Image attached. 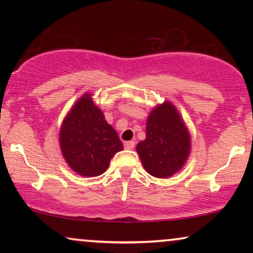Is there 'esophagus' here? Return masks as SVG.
<instances>
[{
	"label": "esophagus",
	"mask_w": 253,
	"mask_h": 253,
	"mask_svg": "<svg viewBox=\"0 0 253 253\" xmlns=\"http://www.w3.org/2000/svg\"><path fill=\"white\" fill-rule=\"evenodd\" d=\"M134 147V141L130 140V141H126L124 143V148H126V150H132Z\"/></svg>",
	"instance_id": "34e87169"
}]
</instances>
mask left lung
Wrapping results in <instances>:
<instances>
[{"label":"left lung","instance_id":"1","mask_svg":"<svg viewBox=\"0 0 253 253\" xmlns=\"http://www.w3.org/2000/svg\"><path fill=\"white\" fill-rule=\"evenodd\" d=\"M137 153L148 174L165 178L183 167L190 151V136L170 102L166 101L150 114L146 139L138 143Z\"/></svg>","mask_w":253,"mask_h":253}]
</instances>
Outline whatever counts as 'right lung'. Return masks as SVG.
<instances>
[{
    "label": "right lung",
    "mask_w": 253,
    "mask_h": 253,
    "mask_svg": "<svg viewBox=\"0 0 253 253\" xmlns=\"http://www.w3.org/2000/svg\"><path fill=\"white\" fill-rule=\"evenodd\" d=\"M60 144L68 165L82 176H99L107 170L110 159L123 150L116 131L106 122L91 95L85 94L65 117Z\"/></svg>",
    "instance_id": "1"
}]
</instances>
